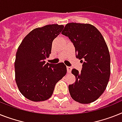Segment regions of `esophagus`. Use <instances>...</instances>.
<instances>
[{
	"label": "esophagus",
	"instance_id": "34e87169",
	"mask_svg": "<svg viewBox=\"0 0 122 122\" xmlns=\"http://www.w3.org/2000/svg\"><path fill=\"white\" fill-rule=\"evenodd\" d=\"M71 69H72L71 67H69V66H67V71L68 73H70L71 71Z\"/></svg>",
	"mask_w": 122,
	"mask_h": 122
}]
</instances>
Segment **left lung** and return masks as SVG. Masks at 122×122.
<instances>
[{"mask_svg":"<svg viewBox=\"0 0 122 122\" xmlns=\"http://www.w3.org/2000/svg\"><path fill=\"white\" fill-rule=\"evenodd\" d=\"M75 47L76 56L81 59V72L76 69L74 84L69 86L71 97L81 104H90L103 94L110 76V56L103 36L94 26L87 23H69L61 33Z\"/></svg>","mask_w":122,"mask_h":122,"instance_id":"8db88e82","label":"left lung"}]
</instances>
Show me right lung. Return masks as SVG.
Masks as SVG:
<instances>
[{
	"label": "right lung",
	"instance_id": "1",
	"mask_svg": "<svg viewBox=\"0 0 122 122\" xmlns=\"http://www.w3.org/2000/svg\"><path fill=\"white\" fill-rule=\"evenodd\" d=\"M64 26L48 25L33 30L18 47L15 61V81L21 94L34 102L51 97L56 84L67 72L66 65L46 63L52 43Z\"/></svg>",
	"mask_w": 122,
	"mask_h": 122
}]
</instances>
